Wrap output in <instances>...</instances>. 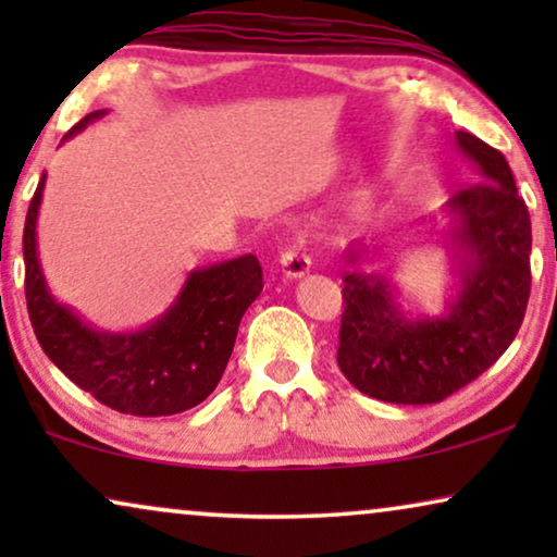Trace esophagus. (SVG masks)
<instances>
[{
    "instance_id": "obj_1",
    "label": "esophagus",
    "mask_w": 557,
    "mask_h": 557,
    "mask_svg": "<svg viewBox=\"0 0 557 557\" xmlns=\"http://www.w3.org/2000/svg\"><path fill=\"white\" fill-rule=\"evenodd\" d=\"M278 269L286 278H301V276H307V273H309L311 261L301 253V246H292V248H286L284 253H281Z\"/></svg>"
}]
</instances>
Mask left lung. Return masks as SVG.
Returning a JSON list of instances; mask_svg holds the SVG:
<instances>
[{"mask_svg": "<svg viewBox=\"0 0 557 557\" xmlns=\"http://www.w3.org/2000/svg\"><path fill=\"white\" fill-rule=\"evenodd\" d=\"M456 147L482 185L446 202L451 218L456 294L438 317H408L391 278L362 269L368 248H347L337 364L370 398L400 406L441 403L499 360L520 330L530 299L532 231L528 205L502 151L469 132Z\"/></svg>", "mask_w": 557, "mask_h": 557, "instance_id": "obj_1", "label": "left lung"}]
</instances>
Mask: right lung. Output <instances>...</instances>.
Segmentation results:
<instances>
[{
  "mask_svg": "<svg viewBox=\"0 0 557 557\" xmlns=\"http://www.w3.org/2000/svg\"><path fill=\"white\" fill-rule=\"evenodd\" d=\"M106 109L81 119L67 136L83 132ZM45 174L35 189L22 233L29 322L42 352L81 391L119 413L157 418L195 408L215 391L231 360L246 309L263 288L256 256L189 271L162 317L136 332H106L83 322L50 294L37 256V212Z\"/></svg>",
  "mask_w": 557,
  "mask_h": 557,
  "instance_id": "obj_1",
  "label": "right lung"
}]
</instances>
